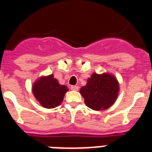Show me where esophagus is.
<instances>
[{
    "label": "esophagus",
    "instance_id": "obj_1",
    "mask_svg": "<svg viewBox=\"0 0 152 152\" xmlns=\"http://www.w3.org/2000/svg\"><path fill=\"white\" fill-rule=\"evenodd\" d=\"M71 89L73 91H78L79 87L76 86V85H72V86H71Z\"/></svg>",
    "mask_w": 152,
    "mask_h": 152
}]
</instances>
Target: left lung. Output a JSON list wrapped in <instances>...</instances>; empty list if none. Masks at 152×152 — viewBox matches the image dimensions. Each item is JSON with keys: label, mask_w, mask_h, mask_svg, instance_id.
<instances>
[{"label": "left lung", "mask_w": 152, "mask_h": 152, "mask_svg": "<svg viewBox=\"0 0 152 152\" xmlns=\"http://www.w3.org/2000/svg\"><path fill=\"white\" fill-rule=\"evenodd\" d=\"M118 91L119 84L114 76L107 73H93L80 92L88 107L99 111L107 109L114 104Z\"/></svg>", "instance_id": "obj_1"}]
</instances>
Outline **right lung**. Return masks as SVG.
Instances as JSON below:
<instances>
[{
    "instance_id": "1",
    "label": "right lung",
    "mask_w": 152,
    "mask_h": 152,
    "mask_svg": "<svg viewBox=\"0 0 152 152\" xmlns=\"http://www.w3.org/2000/svg\"><path fill=\"white\" fill-rule=\"evenodd\" d=\"M68 91V88L59 84L53 75L39 79L32 88L35 97L43 107L47 108L59 106Z\"/></svg>"
}]
</instances>
